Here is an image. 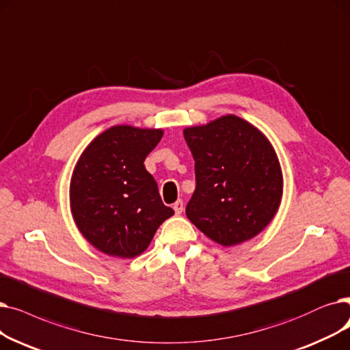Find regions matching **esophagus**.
I'll list each match as a JSON object with an SVG mask.
<instances>
[{
  "mask_svg": "<svg viewBox=\"0 0 350 350\" xmlns=\"http://www.w3.org/2000/svg\"><path fill=\"white\" fill-rule=\"evenodd\" d=\"M174 211H175V213L176 215H180L182 213V211H184V201H176L175 204H174Z\"/></svg>",
  "mask_w": 350,
  "mask_h": 350,
  "instance_id": "esophagus-1",
  "label": "esophagus"
}]
</instances>
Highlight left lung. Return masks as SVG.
Wrapping results in <instances>:
<instances>
[{
  "label": "left lung",
  "mask_w": 350,
  "mask_h": 350,
  "mask_svg": "<svg viewBox=\"0 0 350 350\" xmlns=\"http://www.w3.org/2000/svg\"><path fill=\"white\" fill-rule=\"evenodd\" d=\"M195 161L189 221L224 246L254 238L275 216L282 191L275 149L259 129L226 115L184 131Z\"/></svg>",
  "instance_id": "8db88e82"
}]
</instances>
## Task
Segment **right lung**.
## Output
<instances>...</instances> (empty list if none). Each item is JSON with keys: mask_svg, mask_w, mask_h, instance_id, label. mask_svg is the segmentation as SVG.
Returning <instances> with one entry per match:
<instances>
[{"mask_svg": "<svg viewBox=\"0 0 350 350\" xmlns=\"http://www.w3.org/2000/svg\"><path fill=\"white\" fill-rule=\"evenodd\" d=\"M161 129L112 126L82 152L71 179V211L81 234L99 251L134 258L174 215L144 161L159 144Z\"/></svg>", "mask_w": 350, "mask_h": 350, "instance_id": "right-lung-1", "label": "right lung"}]
</instances>
